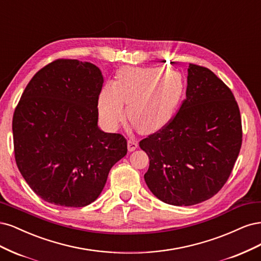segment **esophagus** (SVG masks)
<instances>
[{
  "label": "esophagus",
  "mask_w": 261,
  "mask_h": 261,
  "mask_svg": "<svg viewBox=\"0 0 261 261\" xmlns=\"http://www.w3.org/2000/svg\"><path fill=\"white\" fill-rule=\"evenodd\" d=\"M138 141L133 138H130L128 140V150L129 152H133V150H136L138 147Z\"/></svg>",
  "instance_id": "1"
}]
</instances>
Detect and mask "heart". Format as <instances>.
Segmentation results:
<instances>
[{
    "label": "heart",
    "mask_w": 261,
    "mask_h": 261,
    "mask_svg": "<svg viewBox=\"0 0 261 261\" xmlns=\"http://www.w3.org/2000/svg\"><path fill=\"white\" fill-rule=\"evenodd\" d=\"M182 74L163 68L124 67L116 82L107 83L98 98L99 119L114 130L124 118L143 133H153L169 123L186 94Z\"/></svg>",
    "instance_id": "1"
}]
</instances>
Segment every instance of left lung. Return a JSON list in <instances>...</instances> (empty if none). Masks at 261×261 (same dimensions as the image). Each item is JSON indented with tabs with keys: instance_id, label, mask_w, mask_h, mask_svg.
Here are the masks:
<instances>
[{
	"instance_id": "obj_1",
	"label": "left lung",
	"mask_w": 261,
	"mask_h": 261,
	"mask_svg": "<svg viewBox=\"0 0 261 261\" xmlns=\"http://www.w3.org/2000/svg\"><path fill=\"white\" fill-rule=\"evenodd\" d=\"M187 96L165 128L140 141L149 158L148 189L164 203L191 206L228 181L242 146L239 105L206 67L190 64Z\"/></svg>"
}]
</instances>
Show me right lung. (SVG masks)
Returning a JSON list of instances; mask_svg holds the SVG:
<instances>
[{
	"instance_id": "right-lung-1",
	"label": "right lung",
	"mask_w": 261,
	"mask_h": 261,
	"mask_svg": "<svg viewBox=\"0 0 261 261\" xmlns=\"http://www.w3.org/2000/svg\"><path fill=\"white\" fill-rule=\"evenodd\" d=\"M98 67L60 58L29 81L13 116L16 164L31 190L58 206L85 207L127 155L120 133L97 127Z\"/></svg>"
}]
</instances>
